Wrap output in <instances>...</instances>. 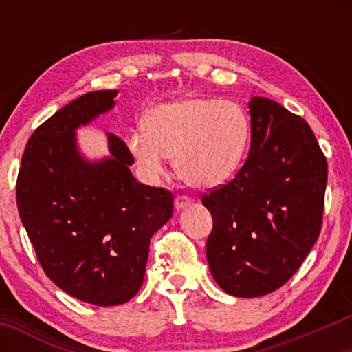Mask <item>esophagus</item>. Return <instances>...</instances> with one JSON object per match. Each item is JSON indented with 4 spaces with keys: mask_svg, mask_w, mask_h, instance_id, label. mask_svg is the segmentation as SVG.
<instances>
[{
    "mask_svg": "<svg viewBox=\"0 0 352 352\" xmlns=\"http://www.w3.org/2000/svg\"><path fill=\"white\" fill-rule=\"evenodd\" d=\"M190 205H192V200L189 199V197H186V195H177V197H176L175 206H176L177 211L186 210L187 206H190Z\"/></svg>",
    "mask_w": 352,
    "mask_h": 352,
    "instance_id": "34e87169",
    "label": "esophagus"
}]
</instances>
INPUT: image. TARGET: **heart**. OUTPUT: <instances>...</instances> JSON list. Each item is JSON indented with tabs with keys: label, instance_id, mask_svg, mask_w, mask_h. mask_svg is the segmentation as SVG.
<instances>
[{
	"label": "heart",
	"instance_id": "1",
	"mask_svg": "<svg viewBox=\"0 0 352 352\" xmlns=\"http://www.w3.org/2000/svg\"><path fill=\"white\" fill-rule=\"evenodd\" d=\"M252 122L234 100L186 96L148 112L146 129L126 139L144 181L163 175L175 157L177 175L195 189H213L237 175L247 160Z\"/></svg>",
	"mask_w": 352,
	"mask_h": 352
}]
</instances>
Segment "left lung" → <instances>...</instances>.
I'll use <instances>...</instances> for the list:
<instances>
[{
    "instance_id": "left-lung-1",
    "label": "left lung",
    "mask_w": 352,
    "mask_h": 352,
    "mask_svg": "<svg viewBox=\"0 0 352 352\" xmlns=\"http://www.w3.org/2000/svg\"><path fill=\"white\" fill-rule=\"evenodd\" d=\"M248 109L247 162L201 199L213 218L211 276L239 298L267 295L300 269L319 239L327 187V160L309 124L261 96Z\"/></svg>"
}]
</instances>
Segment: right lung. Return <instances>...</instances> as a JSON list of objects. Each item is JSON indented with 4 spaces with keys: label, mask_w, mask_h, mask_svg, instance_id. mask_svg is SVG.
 Wrapping results in <instances>:
<instances>
[{
    "label": "right lung",
    "mask_w": 352,
    "mask_h": 352,
    "mask_svg": "<svg viewBox=\"0 0 352 352\" xmlns=\"http://www.w3.org/2000/svg\"><path fill=\"white\" fill-rule=\"evenodd\" d=\"M117 89L93 91L28 139L17 208L46 276L76 300L123 305L142 287L152 235L173 216V195L136 181L126 144L107 133L109 155L89 160L76 129L115 107Z\"/></svg>",
    "instance_id": "add662e5"
}]
</instances>
